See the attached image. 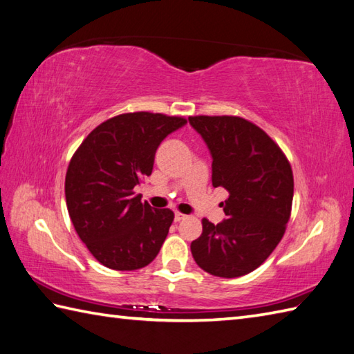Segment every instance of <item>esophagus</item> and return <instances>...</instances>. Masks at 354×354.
<instances>
[{
	"instance_id": "esophagus-1",
	"label": "esophagus",
	"mask_w": 354,
	"mask_h": 354,
	"mask_svg": "<svg viewBox=\"0 0 354 354\" xmlns=\"http://www.w3.org/2000/svg\"><path fill=\"white\" fill-rule=\"evenodd\" d=\"M185 217V214H183V213H179V212H176L175 213V222H179V221H183Z\"/></svg>"
}]
</instances>
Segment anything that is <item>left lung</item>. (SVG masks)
<instances>
[{"label":"left lung","mask_w":354,"mask_h":354,"mask_svg":"<svg viewBox=\"0 0 354 354\" xmlns=\"http://www.w3.org/2000/svg\"><path fill=\"white\" fill-rule=\"evenodd\" d=\"M212 153L213 187L230 196L222 202L227 219L202 221L192 254L205 272L236 278L265 261L286 231L293 199L288 158L269 135L245 118L189 117Z\"/></svg>","instance_id":"1"}]
</instances>
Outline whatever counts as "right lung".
<instances>
[{"label":"right lung","mask_w":354,"mask_h":354,"mask_svg":"<svg viewBox=\"0 0 354 354\" xmlns=\"http://www.w3.org/2000/svg\"><path fill=\"white\" fill-rule=\"evenodd\" d=\"M183 117L129 112L99 124L73 155L65 176L66 208L80 240L103 266L135 270L152 261L173 222L133 189L152 175L155 152Z\"/></svg>","instance_id":"right-lung-1"}]
</instances>
